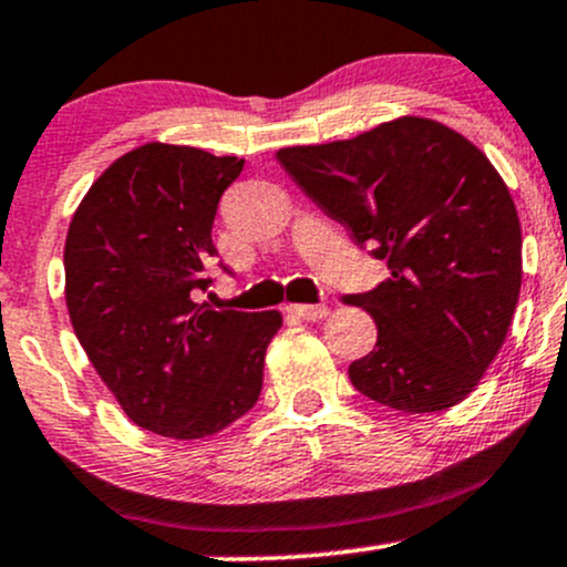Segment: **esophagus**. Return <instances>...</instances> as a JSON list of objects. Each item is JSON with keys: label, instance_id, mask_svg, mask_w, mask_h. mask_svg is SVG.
<instances>
[{"label": "esophagus", "instance_id": "34e87169", "mask_svg": "<svg viewBox=\"0 0 567 567\" xmlns=\"http://www.w3.org/2000/svg\"><path fill=\"white\" fill-rule=\"evenodd\" d=\"M289 310L295 316H300V319H306V321H319V319H324L327 313H330V308H327V306H291Z\"/></svg>", "mask_w": 567, "mask_h": 567}]
</instances>
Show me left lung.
<instances>
[{"label":"left lung","instance_id":"left-lung-1","mask_svg":"<svg viewBox=\"0 0 567 567\" xmlns=\"http://www.w3.org/2000/svg\"><path fill=\"white\" fill-rule=\"evenodd\" d=\"M278 162L389 278L346 306L379 340L354 359L357 392L405 413L446 411L501 351L522 286V229L508 186L462 135L430 118L278 151Z\"/></svg>","mask_w":567,"mask_h":567}]
</instances>
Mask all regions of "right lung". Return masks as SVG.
Returning <instances> with one entry per match:
<instances>
[{
	"label": "right lung",
	"instance_id": "obj_1",
	"mask_svg": "<svg viewBox=\"0 0 567 567\" xmlns=\"http://www.w3.org/2000/svg\"><path fill=\"white\" fill-rule=\"evenodd\" d=\"M243 159L148 143L100 175L66 233L72 327L137 427L205 437L257 405L278 310H213V218ZM224 272V261H218Z\"/></svg>",
	"mask_w": 567,
	"mask_h": 567
}]
</instances>
